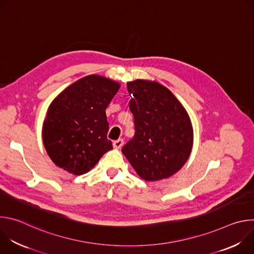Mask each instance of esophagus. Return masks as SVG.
Masks as SVG:
<instances>
[{
  "mask_svg": "<svg viewBox=\"0 0 254 254\" xmlns=\"http://www.w3.org/2000/svg\"><path fill=\"white\" fill-rule=\"evenodd\" d=\"M123 144H124V139L123 138H119V139L114 141V148L121 149L123 147Z\"/></svg>",
  "mask_w": 254,
  "mask_h": 254,
  "instance_id": "34e87169",
  "label": "esophagus"
}]
</instances>
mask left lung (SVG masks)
I'll return each mask as SVG.
<instances>
[{
  "instance_id": "left-lung-1",
  "label": "left lung",
  "mask_w": 254,
  "mask_h": 254,
  "mask_svg": "<svg viewBox=\"0 0 254 254\" xmlns=\"http://www.w3.org/2000/svg\"><path fill=\"white\" fill-rule=\"evenodd\" d=\"M127 91L135 131L122 152L143 180L169 178L190 156V118L176 96L158 82L137 79L127 83Z\"/></svg>"
}]
</instances>
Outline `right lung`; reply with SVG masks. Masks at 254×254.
Returning <instances> with one entry per match:
<instances>
[{"instance_id": "1", "label": "right lung", "mask_w": 254, "mask_h": 254, "mask_svg": "<svg viewBox=\"0 0 254 254\" xmlns=\"http://www.w3.org/2000/svg\"><path fill=\"white\" fill-rule=\"evenodd\" d=\"M120 84L99 75L85 76L63 90L50 104L43 124V142L55 165L74 175L88 172L113 149L105 110Z\"/></svg>"}]
</instances>
